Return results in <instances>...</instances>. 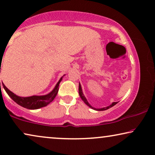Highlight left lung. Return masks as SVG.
Segmentation results:
<instances>
[{
  "instance_id": "obj_1",
  "label": "left lung",
  "mask_w": 155,
  "mask_h": 155,
  "mask_svg": "<svg viewBox=\"0 0 155 155\" xmlns=\"http://www.w3.org/2000/svg\"><path fill=\"white\" fill-rule=\"evenodd\" d=\"M79 94H80V97H81V99H82V101H83L88 106V107H90V108H92V109L97 110V111H104V110H107V109H109V108H111V107H114V105H116V104H117V102H113V103L111 104V105H109V107L101 108V109H96V108L92 107V106H91V105L90 104L88 103V101H87V99L85 98V97L84 96L83 93H82V87H81V84H80V83H79Z\"/></svg>"
}]
</instances>
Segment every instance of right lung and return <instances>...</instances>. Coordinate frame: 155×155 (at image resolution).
<instances>
[{
	"instance_id": "add662e5",
	"label": "right lung",
	"mask_w": 155,
	"mask_h": 155,
	"mask_svg": "<svg viewBox=\"0 0 155 155\" xmlns=\"http://www.w3.org/2000/svg\"><path fill=\"white\" fill-rule=\"evenodd\" d=\"M63 79V77L59 80L58 83L56 84L55 88L49 94L46 95H42V96H31L28 97H22L17 96L13 92L8 90V89L5 86V84L3 83V88L5 89V92L7 94L11 97V99L14 101L18 104L20 105L21 107L26 108L28 109H37L39 108L46 107L48 104H50L51 101L54 100L55 97L57 95L58 91V87L59 84L61 80Z\"/></svg>"
}]
</instances>
